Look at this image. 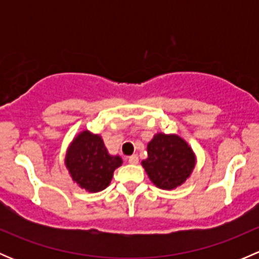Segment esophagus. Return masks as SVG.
<instances>
[{
  "instance_id": "obj_1",
  "label": "esophagus",
  "mask_w": 259,
  "mask_h": 259,
  "mask_svg": "<svg viewBox=\"0 0 259 259\" xmlns=\"http://www.w3.org/2000/svg\"><path fill=\"white\" fill-rule=\"evenodd\" d=\"M127 160H129L130 164H138V163H139V158H138V155L129 156V159H127Z\"/></svg>"
}]
</instances>
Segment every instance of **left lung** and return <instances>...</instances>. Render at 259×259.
Masks as SVG:
<instances>
[{
    "instance_id": "8db88e82",
    "label": "left lung",
    "mask_w": 259,
    "mask_h": 259,
    "mask_svg": "<svg viewBox=\"0 0 259 259\" xmlns=\"http://www.w3.org/2000/svg\"><path fill=\"white\" fill-rule=\"evenodd\" d=\"M148 158L142 161L149 179L160 189L180 187L195 166V154L184 139L176 134L158 133L148 143Z\"/></svg>"
}]
</instances>
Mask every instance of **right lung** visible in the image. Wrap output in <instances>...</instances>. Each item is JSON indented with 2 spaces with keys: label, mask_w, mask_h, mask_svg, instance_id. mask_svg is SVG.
Returning a JSON list of instances; mask_svg holds the SVG:
<instances>
[{
  "label": "right lung",
  "mask_w": 259,
  "mask_h": 259,
  "mask_svg": "<svg viewBox=\"0 0 259 259\" xmlns=\"http://www.w3.org/2000/svg\"><path fill=\"white\" fill-rule=\"evenodd\" d=\"M122 164L119 155H110L100 135L83 130L69 145L65 165L74 183L86 192L104 190L113 179L114 170Z\"/></svg>",
  "instance_id": "obj_1"
}]
</instances>
